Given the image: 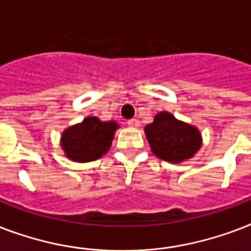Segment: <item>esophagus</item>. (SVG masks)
<instances>
[{
    "label": "esophagus",
    "mask_w": 251,
    "mask_h": 251,
    "mask_svg": "<svg viewBox=\"0 0 251 251\" xmlns=\"http://www.w3.org/2000/svg\"><path fill=\"white\" fill-rule=\"evenodd\" d=\"M127 125H129L130 127H138V126H139V120H137V118H131V120L127 121Z\"/></svg>",
    "instance_id": "1"
}]
</instances>
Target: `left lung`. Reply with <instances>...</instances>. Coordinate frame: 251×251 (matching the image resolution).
Masks as SVG:
<instances>
[{
	"label": "left lung",
	"instance_id": "8db88e82",
	"mask_svg": "<svg viewBox=\"0 0 251 251\" xmlns=\"http://www.w3.org/2000/svg\"><path fill=\"white\" fill-rule=\"evenodd\" d=\"M145 134L153 155L168 163L178 164L189 160L202 147L198 127L177 120L165 110L159 112L153 121L145 126Z\"/></svg>",
	"mask_w": 251,
	"mask_h": 251
}]
</instances>
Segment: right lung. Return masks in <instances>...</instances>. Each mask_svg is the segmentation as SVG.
<instances>
[{
	"label": "right lung",
	"mask_w": 251,
	"mask_h": 251,
	"mask_svg": "<svg viewBox=\"0 0 251 251\" xmlns=\"http://www.w3.org/2000/svg\"><path fill=\"white\" fill-rule=\"evenodd\" d=\"M118 127L116 121H101L90 116L62 131L61 149L69 160L75 163L98 160L109 151Z\"/></svg>",
	"instance_id": "1"
}]
</instances>
